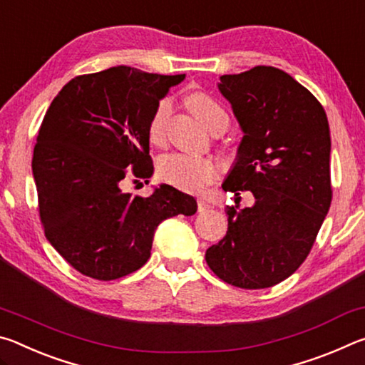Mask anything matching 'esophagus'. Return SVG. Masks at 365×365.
<instances>
[{
	"label": "esophagus",
	"mask_w": 365,
	"mask_h": 365,
	"mask_svg": "<svg viewBox=\"0 0 365 365\" xmlns=\"http://www.w3.org/2000/svg\"><path fill=\"white\" fill-rule=\"evenodd\" d=\"M197 209H200V211H206V209H209V202L200 197V200H197Z\"/></svg>",
	"instance_id": "obj_1"
}]
</instances>
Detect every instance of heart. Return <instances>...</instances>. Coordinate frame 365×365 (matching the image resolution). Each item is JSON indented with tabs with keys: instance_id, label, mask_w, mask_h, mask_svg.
Segmentation results:
<instances>
[{
	"instance_id": "b5f03b06",
	"label": "heart",
	"mask_w": 365,
	"mask_h": 365,
	"mask_svg": "<svg viewBox=\"0 0 365 365\" xmlns=\"http://www.w3.org/2000/svg\"><path fill=\"white\" fill-rule=\"evenodd\" d=\"M187 106L197 120L209 132L225 128L230 123L227 110L205 91H193L187 96ZM172 114L170 98L159 100L148 122V138L153 145L160 146L165 141V130ZM158 175L163 182L183 191H200L212 183L219 175L217 160L206 156L174 153L160 158L158 163Z\"/></svg>"
}]
</instances>
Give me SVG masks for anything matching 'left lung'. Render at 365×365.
I'll return each mask as SVG.
<instances>
[{"instance_id":"left-lung-1","label":"left lung","mask_w":365,"mask_h":365,"mask_svg":"<svg viewBox=\"0 0 365 365\" xmlns=\"http://www.w3.org/2000/svg\"><path fill=\"white\" fill-rule=\"evenodd\" d=\"M219 90L245 132L222 188L250 191L255 205L227 206V235L206 262L228 285L269 288L306 261L330 209L329 120L306 86L272 66L222 76Z\"/></svg>"}]
</instances>
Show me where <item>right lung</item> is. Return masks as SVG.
Listing matches in <instances>:
<instances>
[{"mask_svg": "<svg viewBox=\"0 0 365 365\" xmlns=\"http://www.w3.org/2000/svg\"><path fill=\"white\" fill-rule=\"evenodd\" d=\"M183 78L127 66L85 73L43 117L32 158L41 227L82 275L109 282L132 274L150 259L160 222L196 212L195 197L170 185L148 197L123 191L151 177L148 122Z\"/></svg>", "mask_w": 365, "mask_h": 365, "instance_id": "1", "label": "right lung"}]
</instances>
